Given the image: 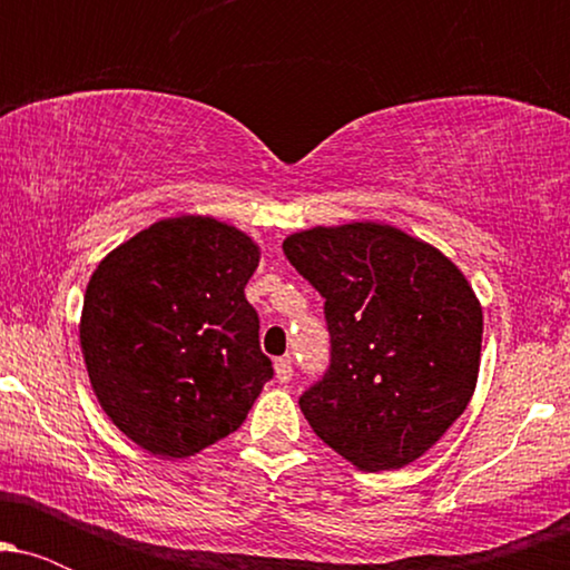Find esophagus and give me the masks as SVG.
Returning a JSON list of instances; mask_svg holds the SVG:
<instances>
[{"label":"esophagus","instance_id":"obj_1","mask_svg":"<svg viewBox=\"0 0 570 570\" xmlns=\"http://www.w3.org/2000/svg\"><path fill=\"white\" fill-rule=\"evenodd\" d=\"M292 356H281L276 358V377L281 383H289L292 381Z\"/></svg>","mask_w":570,"mask_h":570}]
</instances>
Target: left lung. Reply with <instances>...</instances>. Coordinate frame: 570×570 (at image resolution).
I'll return each mask as SVG.
<instances>
[{
	"instance_id": "left-lung-1",
	"label": "left lung",
	"mask_w": 570,
	"mask_h": 570,
	"mask_svg": "<svg viewBox=\"0 0 570 570\" xmlns=\"http://www.w3.org/2000/svg\"><path fill=\"white\" fill-rule=\"evenodd\" d=\"M284 254L324 297L330 330V367L299 410L362 472L407 466L474 394L482 307L472 286L434 246L375 222L294 233Z\"/></svg>"
}]
</instances>
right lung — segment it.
I'll return each instance as SVG.
<instances>
[{"label": "right lung", "instance_id": "obj_1", "mask_svg": "<svg viewBox=\"0 0 570 570\" xmlns=\"http://www.w3.org/2000/svg\"><path fill=\"white\" fill-rule=\"evenodd\" d=\"M248 235L212 217L163 219L90 276L80 345L104 412L128 440L187 458L246 421L273 377L246 284Z\"/></svg>", "mask_w": 570, "mask_h": 570}]
</instances>
